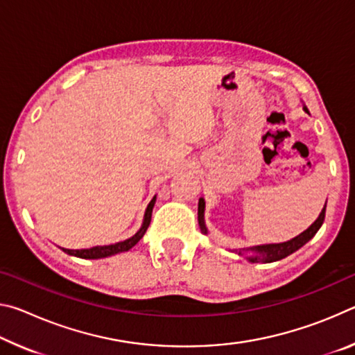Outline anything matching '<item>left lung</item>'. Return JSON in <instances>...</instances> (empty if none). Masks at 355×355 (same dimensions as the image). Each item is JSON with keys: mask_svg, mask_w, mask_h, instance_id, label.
Returning a JSON list of instances; mask_svg holds the SVG:
<instances>
[{"mask_svg": "<svg viewBox=\"0 0 355 355\" xmlns=\"http://www.w3.org/2000/svg\"><path fill=\"white\" fill-rule=\"evenodd\" d=\"M304 110L307 111V107H304ZM203 211H205V200L199 199V225L202 228V232L207 233L205 222H203ZM324 218H326V205H324L320 218H318L313 224L307 228V230L300 233L299 236L293 238L286 243L266 244V245H257V248H250V249H243V250H239L238 254L243 255V254H245V252L252 250V255L248 257V260L252 263H272V261L282 260V258H285L290 254H293V252H296L297 249L302 248L305 243H309L310 239L316 235V232L320 230V227L324 222Z\"/></svg>", "mask_w": 355, "mask_h": 355, "instance_id": "8db88e82", "label": "left lung"}]
</instances>
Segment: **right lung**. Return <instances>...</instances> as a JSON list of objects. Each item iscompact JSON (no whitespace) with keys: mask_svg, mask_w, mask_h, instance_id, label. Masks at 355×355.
I'll list each match as a JSON object with an SVG mask.
<instances>
[{"mask_svg":"<svg viewBox=\"0 0 355 355\" xmlns=\"http://www.w3.org/2000/svg\"><path fill=\"white\" fill-rule=\"evenodd\" d=\"M156 197H153L152 202L148 203V207L146 209V216H144V224L141 227V230L136 233L135 236H131L125 241H120L116 244H110V245H97V248H91V249H80V250H73V249H62L65 254L69 255H75L80 258H89V260H95V258H103V257H110L114 254H119V252H125L130 250L133 245L139 243V239L144 236V233L147 232V228L150 225V220H152V209L155 205Z\"/></svg>","mask_w":355,"mask_h":355,"instance_id":"right-lung-1","label":"right lung"}]
</instances>
